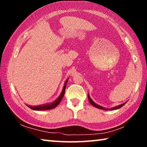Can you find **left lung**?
Returning a JSON list of instances; mask_svg holds the SVG:
<instances>
[{"instance_id": "left-lung-1", "label": "left lung", "mask_w": 147, "mask_h": 147, "mask_svg": "<svg viewBox=\"0 0 147 147\" xmlns=\"http://www.w3.org/2000/svg\"><path fill=\"white\" fill-rule=\"evenodd\" d=\"M88 99H89V102L91 103V105H92V106H94V107H95V108H99V109H103V110H108V109L104 108H103V107H102V106H100L98 105V104H96L94 103V102L91 100V98H90V96H89V95H88ZM125 104H126V102H125V103L122 104H121V105H119V106H117L114 107V108H111V109H111V110H113V109H119V108H121V107H123V106Z\"/></svg>"}]
</instances>
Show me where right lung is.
<instances>
[{"label":"right lung","instance_id":"add662e5","mask_svg":"<svg viewBox=\"0 0 147 147\" xmlns=\"http://www.w3.org/2000/svg\"><path fill=\"white\" fill-rule=\"evenodd\" d=\"M67 80H66L65 83V85L63 86V89L62 90V92L60 95H59V97L56 99V100L52 102L51 104H44V105H41V106H30L27 105V106L29 107L30 108L33 109V110H36V111H39V110H48V109H54L58 105V104L60 103L61 100H62V98L63 97V95L65 94V88L67 86Z\"/></svg>","mask_w":147,"mask_h":147}]
</instances>
